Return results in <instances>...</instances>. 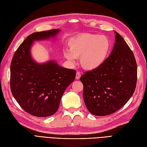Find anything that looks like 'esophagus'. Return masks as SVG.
<instances>
[{
    "instance_id": "1",
    "label": "esophagus",
    "mask_w": 147,
    "mask_h": 147,
    "mask_svg": "<svg viewBox=\"0 0 147 147\" xmlns=\"http://www.w3.org/2000/svg\"><path fill=\"white\" fill-rule=\"evenodd\" d=\"M81 77V74L80 72H77V74H76V79L78 80Z\"/></svg>"
}]
</instances>
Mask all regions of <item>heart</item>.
Masks as SVG:
<instances>
[{"mask_svg":"<svg viewBox=\"0 0 147 147\" xmlns=\"http://www.w3.org/2000/svg\"><path fill=\"white\" fill-rule=\"evenodd\" d=\"M69 45V50L64 52L65 58L75 63L77 58L81 57V65L88 70L100 67L107 58L111 47L107 37L89 33L71 38Z\"/></svg>","mask_w":147,"mask_h":147,"instance_id":"obj_1","label":"heart"}]
</instances>
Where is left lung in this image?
Segmentation results:
<instances>
[{"label":"left lung","mask_w":147,"mask_h":147,"mask_svg":"<svg viewBox=\"0 0 147 147\" xmlns=\"http://www.w3.org/2000/svg\"><path fill=\"white\" fill-rule=\"evenodd\" d=\"M111 55L97 69L86 72L80 78L83 99L89 112L97 116L113 114L133 95L137 83V64L123 38L115 32Z\"/></svg>","instance_id":"1"}]
</instances>
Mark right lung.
I'll return each instance as SVG.
<instances>
[{"label": "right lung", "instance_id": "1", "mask_svg": "<svg viewBox=\"0 0 147 147\" xmlns=\"http://www.w3.org/2000/svg\"><path fill=\"white\" fill-rule=\"evenodd\" d=\"M53 29L35 32L27 37L15 52L10 66V88L13 97L27 113L48 117L57 112L65 90L75 80L76 71L53 61L39 64L33 59L30 48L34 41L54 38Z\"/></svg>", "mask_w": 147, "mask_h": 147}]
</instances>
